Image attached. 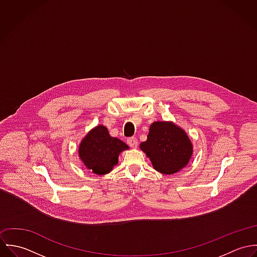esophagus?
I'll use <instances>...</instances> for the list:
<instances>
[{
	"instance_id": "1",
	"label": "esophagus",
	"mask_w": 257,
	"mask_h": 257,
	"mask_svg": "<svg viewBox=\"0 0 257 257\" xmlns=\"http://www.w3.org/2000/svg\"><path fill=\"white\" fill-rule=\"evenodd\" d=\"M127 144H128L130 147H133V148H136L138 147V141H137L136 138H130L127 140Z\"/></svg>"
}]
</instances>
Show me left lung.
Returning <instances> with one entry per match:
<instances>
[{"mask_svg":"<svg viewBox=\"0 0 257 257\" xmlns=\"http://www.w3.org/2000/svg\"><path fill=\"white\" fill-rule=\"evenodd\" d=\"M140 147L150 159L153 168L166 175L180 171L193 153L189 137L172 121L151 123L147 140Z\"/></svg>","mask_w":257,"mask_h":257,"instance_id":"obj_1","label":"left lung"}]
</instances>
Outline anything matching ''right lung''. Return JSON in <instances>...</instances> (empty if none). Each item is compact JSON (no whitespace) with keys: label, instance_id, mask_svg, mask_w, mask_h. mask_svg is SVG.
Listing matches in <instances>:
<instances>
[{"label":"right lung","instance_id":"add662e5","mask_svg":"<svg viewBox=\"0 0 257 257\" xmlns=\"http://www.w3.org/2000/svg\"><path fill=\"white\" fill-rule=\"evenodd\" d=\"M128 147L116 138L110 137L104 125L91 130L79 147V156L84 165L93 173L104 175L117 164L118 154Z\"/></svg>","mask_w":257,"mask_h":257}]
</instances>
